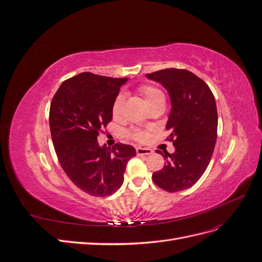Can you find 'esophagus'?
Here are the masks:
<instances>
[{
  "mask_svg": "<svg viewBox=\"0 0 262 262\" xmlns=\"http://www.w3.org/2000/svg\"><path fill=\"white\" fill-rule=\"evenodd\" d=\"M137 154L139 156H144V155H149L153 153V150L150 148H145V147H137Z\"/></svg>",
  "mask_w": 262,
  "mask_h": 262,
  "instance_id": "obj_1",
  "label": "esophagus"
}]
</instances>
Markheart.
Returning a JSON list of instances; mask_svg holds the SVG:
<instances>
[{"instance_id": "heart-1", "label": "heart", "mask_w": 262, "mask_h": 262, "mask_svg": "<svg viewBox=\"0 0 262 262\" xmlns=\"http://www.w3.org/2000/svg\"><path fill=\"white\" fill-rule=\"evenodd\" d=\"M140 93L142 94V96L144 97V100L146 102V105L148 107L153 106L156 102L161 101V100H165V96L164 94L157 90L156 87L154 86H149V85H144L140 87ZM123 96L122 95H118L116 97L114 104H113V108H112V113L114 117H118L121 113V108H122V104H123ZM129 136L136 141L142 142L147 139L148 133L146 131L143 130H133L129 133Z\"/></svg>"}]
</instances>
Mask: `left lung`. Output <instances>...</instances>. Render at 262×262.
<instances>
[{
    "label": "left lung",
    "mask_w": 262,
    "mask_h": 262,
    "mask_svg": "<svg viewBox=\"0 0 262 262\" xmlns=\"http://www.w3.org/2000/svg\"><path fill=\"white\" fill-rule=\"evenodd\" d=\"M167 90L171 109L166 123L175 152L156 150L166 164L153 172L155 184L168 192L192 187L211 161L217 137L215 98L200 77L187 70L165 69L146 74Z\"/></svg>",
    "instance_id": "obj_1"
}]
</instances>
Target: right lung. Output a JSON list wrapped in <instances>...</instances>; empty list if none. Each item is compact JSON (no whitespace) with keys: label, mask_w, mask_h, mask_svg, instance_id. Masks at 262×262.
Returning a JSON list of instances; mask_svg holds the SVG:
<instances>
[{"label":"right lung","mask_w":262,"mask_h":262,"mask_svg":"<svg viewBox=\"0 0 262 262\" xmlns=\"http://www.w3.org/2000/svg\"><path fill=\"white\" fill-rule=\"evenodd\" d=\"M126 81L84 72L63 82L51 101L50 131L61 167L78 189L94 196L116 192L137 154L131 145L109 148L97 141L100 129L112 121L113 104Z\"/></svg>","instance_id":"obj_1"}]
</instances>
